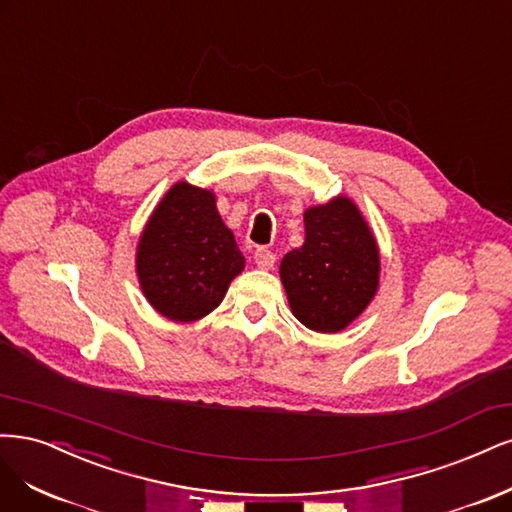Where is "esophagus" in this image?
<instances>
[{
    "instance_id": "obj_1",
    "label": "esophagus",
    "mask_w": 512,
    "mask_h": 512,
    "mask_svg": "<svg viewBox=\"0 0 512 512\" xmlns=\"http://www.w3.org/2000/svg\"><path fill=\"white\" fill-rule=\"evenodd\" d=\"M255 263L261 270H272L276 263V255L270 249H257L255 251Z\"/></svg>"
}]
</instances>
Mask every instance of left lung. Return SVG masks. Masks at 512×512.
Listing matches in <instances>:
<instances>
[{"instance_id":"1","label":"left lung","mask_w":512,"mask_h":512,"mask_svg":"<svg viewBox=\"0 0 512 512\" xmlns=\"http://www.w3.org/2000/svg\"><path fill=\"white\" fill-rule=\"evenodd\" d=\"M306 240L280 261L295 319L334 334L366 310L378 287V249L349 197L308 208Z\"/></svg>"}]
</instances>
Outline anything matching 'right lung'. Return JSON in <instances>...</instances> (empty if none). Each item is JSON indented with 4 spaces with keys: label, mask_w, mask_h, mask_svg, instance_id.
Instances as JSON below:
<instances>
[{
    "label": "right lung",
    "mask_w": 512,
    "mask_h": 512,
    "mask_svg": "<svg viewBox=\"0 0 512 512\" xmlns=\"http://www.w3.org/2000/svg\"><path fill=\"white\" fill-rule=\"evenodd\" d=\"M136 263L146 300L163 317L187 323L223 302L244 257L219 217L214 195L178 183L148 221Z\"/></svg>",
    "instance_id": "right-lung-1"
}]
</instances>
